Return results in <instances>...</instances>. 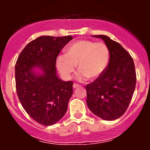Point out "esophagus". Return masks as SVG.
Returning <instances> with one entry per match:
<instances>
[{
	"instance_id": "esophagus-1",
	"label": "esophagus",
	"mask_w": 150,
	"mask_h": 150,
	"mask_svg": "<svg viewBox=\"0 0 150 150\" xmlns=\"http://www.w3.org/2000/svg\"><path fill=\"white\" fill-rule=\"evenodd\" d=\"M80 85H77V84H76V83H74L73 85V87L74 89H76V88H77V87H80Z\"/></svg>"
}]
</instances>
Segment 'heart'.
Here are the masks:
<instances>
[{"label":"heart","instance_id":"heart-1","mask_svg":"<svg viewBox=\"0 0 150 150\" xmlns=\"http://www.w3.org/2000/svg\"><path fill=\"white\" fill-rule=\"evenodd\" d=\"M65 51L66 56H58L56 65L66 80L71 78L77 65L80 79L96 80L105 71L110 59L109 49L103 42L82 39L70 44Z\"/></svg>","mask_w":150,"mask_h":150}]
</instances>
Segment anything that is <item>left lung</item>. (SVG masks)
Segmentation results:
<instances>
[{
  "mask_svg": "<svg viewBox=\"0 0 150 150\" xmlns=\"http://www.w3.org/2000/svg\"><path fill=\"white\" fill-rule=\"evenodd\" d=\"M100 38L110 51V60L105 71L86 85L87 104L99 118L113 120L124 114L131 101L136 85L135 64L128 51L119 43L106 35Z\"/></svg>",
  "mask_w": 150,
  "mask_h": 150,
  "instance_id": "8db88e82",
  "label": "left lung"
}]
</instances>
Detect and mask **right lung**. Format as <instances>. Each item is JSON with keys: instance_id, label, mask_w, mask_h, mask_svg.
Wrapping results in <instances>:
<instances>
[{"instance_id": "obj_1", "label": "right lung", "mask_w": 150, "mask_h": 150, "mask_svg": "<svg viewBox=\"0 0 150 150\" xmlns=\"http://www.w3.org/2000/svg\"><path fill=\"white\" fill-rule=\"evenodd\" d=\"M72 39V36H42L29 43L17 60L18 97L27 114L42 125H51L61 119L73 94V82L61 80L56 69L58 54Z\"/></svg>"}]
</instances>
